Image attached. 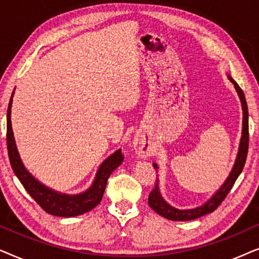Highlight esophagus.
Returning a JSON list of instances; mask_svg holds the SVG:
<instances>
[{"label": "esophagus", "instance_id": "1", "mask_svg": "<svg viewBox=\"0 0 259 259\" xmlns=\"http://www.w3.org/2000/svg\"><path fill=\"white\" fill-rule=\"evenodd\" d=\"M134 147H136V152H137V154L139 155V157L146 158L151 153L150 146H148V145H146L145 143H141V141H137L136 145H134Z\"/></svg>", "mask_w": 259, "mask_h": 259}]
</instances>
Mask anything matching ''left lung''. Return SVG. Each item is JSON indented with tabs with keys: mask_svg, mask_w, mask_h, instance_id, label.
<instances>
[{
	"mask_svg": "<svg viewBox=\"0 0 259 259\" xmlns=\"http://www.w3.org/2000/svg\"><path fill=\"white\" fill-rule=\"evenodd\" d=\"M230 81L235 84V88L238 93V97L242 102V108H243V131H242V138H240V144H239V150L238 154H237L235 165L228 179L225 180V183L223 184L221 189L208 199L206 203L198 206L196 208H190V210H178V208L171 206L165 201L164 198L161 197L160 191H159L158 182H155L154 189L152 190V192L148 196V205L157 212L158 214H160L161 217L169 221H177V222H186V221H193V219L203 217V215L211 213L217 208L219 205L222 204V201L225 199L228 196L230 190L232 189L233 184L236 183L237 178H238L240 173H242L244 165L246 161V155L247 150H249V112H247V104L245 100V95L235 80L231 76L228 75ZM154 168L158 169V165L153 164Z\"/></svg>",
	"mask_w": 259,
	"mask_h": 259,
	"instance_id": "left-lung-1",
	"label": "left lung"
}]
</instances>
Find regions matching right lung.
<instances>
[{
    "instance_id": "right-lung-1",
    "label": "right lung",
    "mask_w": 259,
    "mask_h": 259,
    "mask_svg": "<svg viewBox=\"0 0 259 259\" xmlns=\"http://www.w3.org/2000/svg\"><path fill=\"white\" fill-rule=\"evenodd\" d=\"M13 95L14 92L10 98L8 111H7V147H8L10 165H12L15 176L19 178L27 192L30 194V197L49 214L68 218L91 211L98 204H100L109 176L118 166L122 164L123 155L121 150L114 152L111 157H108L102 162L98 169L93 184L84 192L72 196V194H63L48 189L27 171L20 158L15 139H14L12 121H10Z\"/></svg>"
}]
</instances>
